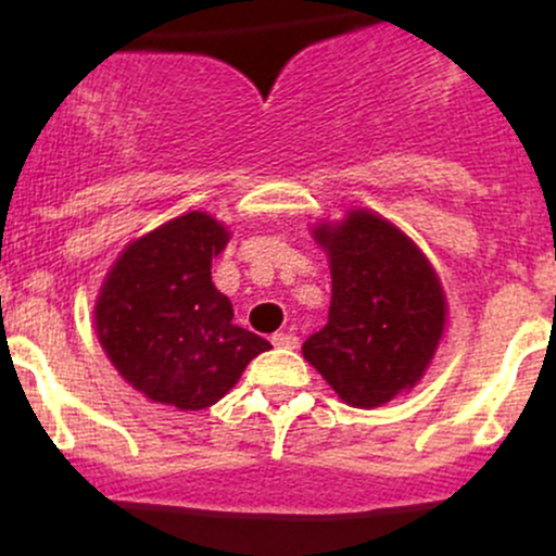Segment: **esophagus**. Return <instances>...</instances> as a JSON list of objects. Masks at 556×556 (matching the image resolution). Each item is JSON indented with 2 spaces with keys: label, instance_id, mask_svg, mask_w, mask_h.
<instances>
[{
  "label": "esophagus",
  "instance_id": "esophagus-1",
  "mask_svg": "<svg viewBox=\"0 0 556 556\" xmlns=\"http://www.w3.org/2000/svg\"><path fill=\"white\" fill-rule=\"evenodd\" d=\"M271 344L274 348H282V350H295L298 337L292 334V331H277V334L271 337Z\"/></svg>",
  "mask_w": 556,
  "mask_h": 556
}]
</instances>
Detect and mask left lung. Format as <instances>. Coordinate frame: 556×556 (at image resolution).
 Wrapping results in <instances>:
<instances>
[{
  "label": "left lung",
  "mask_w": 556,
  "mask_h": 556,
  "mask_svg": "<svg viewBox=\"0 0 556 556\" xmlns=\"http://www.w3.org/2000/svg\"><path fill=\"white\" fill-rule=\"evenodd\" d=\"M327 253V327L303 358L350 407L387 405L429 371L446 327V295L426 253L371 208L311 229Z\"/></svg>",
  "instance_id": "obj_1"
}]
</instances>
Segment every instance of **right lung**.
I'll list each match as a JSON object with an SVG mask.
<instances>
[{
    "label": "right lung",
    "mask_w": 556,
    "mask_h": 556,
    "mask_svg": "<svg viewBox=\"0 0 556 556\" xmlns=\"http://www.w3.org/2000/svg\"><path fill=\"white\" fill-rule=\"evenodd\" d=\"M229 229L188 212L127 242L101 282L93 327L106 358L143 397L203 410L240 381L264 337L235 327L232 303L212 282Z\"/></svg>",
    "instance_id": "right-lung-1"
}]
</instances>
